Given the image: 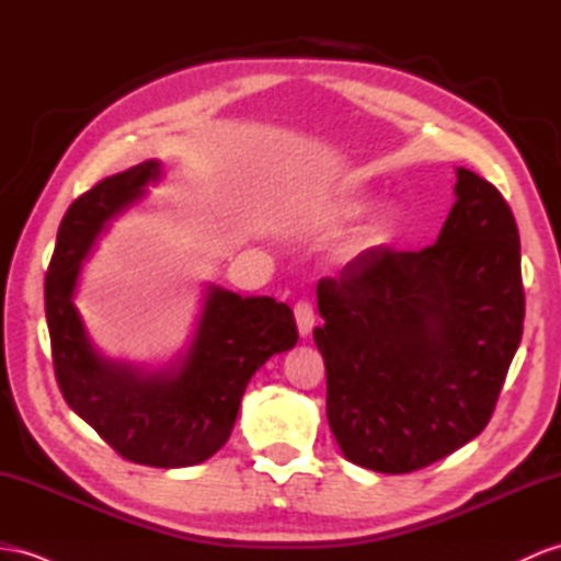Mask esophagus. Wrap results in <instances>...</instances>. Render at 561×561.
Here are the masks:
<instances>
[{"mask_svg":"<svg viewBox=\"0 0 561 561\" xmlns=\"http://www.w3.org/2000/svg\"><path fill=\"white\" fill-rule=\"evenodd\" d=\"M295 321H297L299 335L307 337L311 333L313 321H317V319H313V309H311L309 302H297L295 305Z\"/></svg>","mask_w":561,"mask_h":561,"instance_id":"34e87169","label":"esophagus"}]
</instances>
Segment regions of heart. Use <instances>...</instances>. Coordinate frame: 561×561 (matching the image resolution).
I'll list each match as a JSON object with an SVG mask.
<instances>
[{
  "label": "heart",
  "mask_w": 561,
  "mask_h": 561,
  "mask_svg": "<svg viewBox=\"0 0 561 561\" xmlns=\"http://www.w3.org/2000/svg\"><path fill=\"white\" fill-rule=\"evenodd\" d=\"M368 209V202L364 197H343L337 202H331L328 207H323L321 216L325 221H350V218H357ZM386 238V228L383 226H374L368 228L366 233H362L357 240H354L347 252H345V262H359L364 254L371 252L374 248H378L380 242Z\"/></svg>",
  "instance_id": "heart-1"
}]
</instances>
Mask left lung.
Segmentation results:
<instances>
[{
    "label": "left lung",
    "mask_w": 561,
    "mask_h": 561,
    "mask_svg": "<svg viewBox=\"0 0 561 561\" xmlns=\"http://www.w3.org/2000/svg\"><path fill=\"white\" fill-rule=\"evenodd\" d=\"M455 197L431 248H374L319 283L328 426L357 467L409 473L473 440L522 343L512 209L469 169Z\"/></svg>",
    "instance_id": "left-lung-1"
}]
</instances>
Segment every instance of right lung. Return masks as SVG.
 I'll use <instances>...</instances> for the list:
<instances>
[{
	"instance_id": "add662e5",
	"label": "right lung",
	"mask_w": 561,
	"mask_h": 561,
	"mask_svg": "<svg viewBox=\"0 0 561 561\" xmlns=\"http://www.w3.org/2000/svg\"><path fill=\"white\" fill-rule=\"evenodd\" d=\"M147 159L104 178L68 207L45 278L54 374L68 407L135 463L181 469L207 461L230 438L242 394L273 354L297 345L293 309L207 283L183 350L167 364L104 354L76 307L80 273L114 221L163 181Z\"/></svg>"
}]
</instances>
